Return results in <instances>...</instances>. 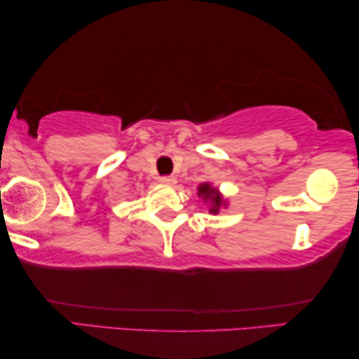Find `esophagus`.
Instances as JSON below:
<instances>
[{"label": "esophagus", "instance_id": "1", "mask_svg": "<svg viewBox=\"0 0 359 359\" xmlns=\"http://www.w3.org/2000/svg\"><path fill=\"white\" fill-rule=\"evenodd\" d=\"M161 183H163V184H175L176 183V180H175V176H161Z\"/></svg>", "mask_w": 359, "mask_h": 359}]
</instances>
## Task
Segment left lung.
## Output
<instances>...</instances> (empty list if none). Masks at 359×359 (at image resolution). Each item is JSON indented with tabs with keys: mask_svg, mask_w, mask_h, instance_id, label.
<instances>
[{
	"mask_svg": "<svg viewBox=\"0 0 359 359\" xmlns=\"http://www.w3.org/2000/svg\"><path fill=\"white\" fill-rule=\"evenodd\" d=\"M201 196H203L205 201L210 198L211 203H213V207L210 208V213H218V208L221 207V203H222L218 191L213 189V187H211L210 184L205 183V184H201V187H198V197H201Z\"/></svg>",
	"mask_w": 359,
	"mask_h": 359,
	"instance_id": "obj_1",
	"label": "left lung"
}]
</instances>
